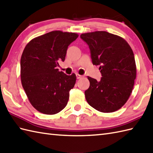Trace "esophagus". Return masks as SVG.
I'll return each instance as SVG.
<instances>
[{
	"label": "esophagus",
	"instance_id": "esophagus-1",
	"mask_svg": "<svg viewBox=\"0 0 153 153\" xmlns=\"http://www.w3.org/2000/svg\"><path fill=\"white\" fill-rule=\"evenodd\" d=\"M76 77H77V79H80L81 77H82V76H81V75H79L78 74H76Z\"/></svg>",
	"mask_w": 153,
	"mask_h": 153
}]
</instances>
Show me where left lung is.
I'll use <instances>...</instances> for the list:
<instances>
[{
	"label": "left lung",
	"mask_w": 153,
	"mask_h": 153,
	"mask_svg": "<svg viewBox=\"0 0 153 153\" xmlns=\"http://www.w3.org/2000/svg\"><path fill=\"white\" fill-rule=\"evenodd\" d=\"M89 45L92 62L100 66V81L89 76L85 91L89 105L99 112H113L125 105L134 88L136 64L131 47L124 39L103 31L82 33Z\"/></svg>",
	"instance_id": "left-lung-1"
}]
</instances>
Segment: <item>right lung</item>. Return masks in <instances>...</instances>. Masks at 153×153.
Returning a JSON list of instances; mask_svg holds the SVG:
<instances>
[{"label":"right lung","mask_w":153,"mask_h":153,"mask_svg":"<svg viewBox=\"0 0 153 153\" xmlns=\"http://www.w3.org/2000/svg\"><path fill=\"white\" fill-rule=\"evenodd\" d=\"M78 36L53 31L33 39L25 46L20 60L22 85L37 111L55 114L67 105L76 76H68L57 66L64 61L68 46Z\"/></svg>","instance_id":"add662e5"}]
</instances>
